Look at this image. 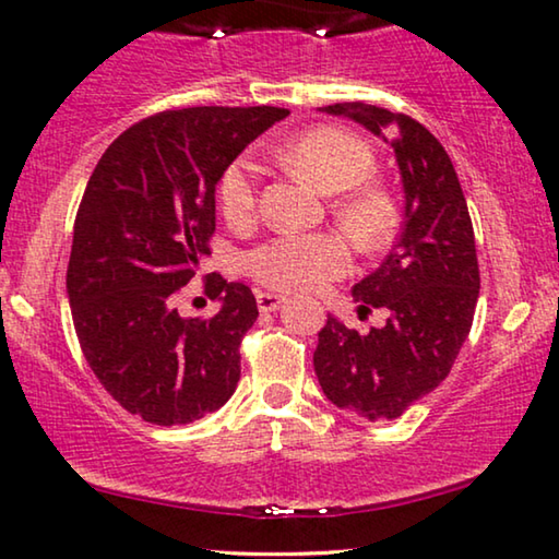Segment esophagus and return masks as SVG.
Returning <instances> with one entry per match:
<instances>
[{
    "mask_svg": "<svg viewBox=\"0 0 559 559\" xmlns=\"http://www.w3.org/2000/svg\"><path fill=\"white\" fill-rule=\"evenodd\" d=\"M255 301H258V309H261L263 313H271V311L281 309V304L286 301V298L278 296V294H258Z\"/></svg>",
    "mask_w": 559,
    "mask_h": 559,
    "instance_id": "esophagus-1",
    "label": "esophagus"
}]
</instances>
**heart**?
Here are the masks:
<instances>
[{
    "label": "heart",
    "mask_w": 559,
    "mask_h": 559,
    "mask_svg": "<svg viewBox=\"0 0 559 559\" xmlns=\"http://www.w3.org/2000/svg\"><path fill=\"white\" fill-rule=\"evenodd\" d=\"M281 162L324 194L352 190L334 204V215L359 248L382 246L395 210L374 187L361 188L374 171V154L355 133L319 126L288 141L281 148ZM258 169L253 162L240 159L223 175L219 204L233 227L253 223L258 210ZM349 263V248L332 233H283L250 250L246 269L258 283L273 290H311L321 283L342 276Z\"/></svg>",
    "instance_id": "1"
}]
</instances>
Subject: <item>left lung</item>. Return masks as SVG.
<instances>
[{
  "mask_svg": "<svg viewBox=\"0 0 559 559\" xmlns=\"http://www.w3.org/2000/svg\"><path fill=\"white\" fill-rule=\"evenodd\" d=\"M321 111L365 126L392 146L405 223L380 269L352 288L359 311L384 309L388 324L359 334L329 313L313 369L336 407L365 420H395L445 380L471 332L481 288L474 225L451 156L426 126L359 100Z\"/></svg>",
  "mask_w": 559,
  "mask_h": 559,
  "instance_id": "8db88e82",
  "label": "left lung"
}]
</instances>
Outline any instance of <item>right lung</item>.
<instances>
[{"label": "right lung", "instance_id": "add662e5", "mask_svg": "<svg viewBox=\"0 0 559 559\" xmlns=\"http://www.w3.org/2000/svg\"><path fill=\"white\" fill-rule=\"evenodd\" d=\"M286 108L200 106L126 129L93 169L73 227L68 301L93 374L123 411L185 426L223 407L258 319L246 283L212 273L219 311L179 317L175 296L210 255L215 187Z\"/></svg>", "mask_w": 559, "mask_h": 559}]
</instances>
